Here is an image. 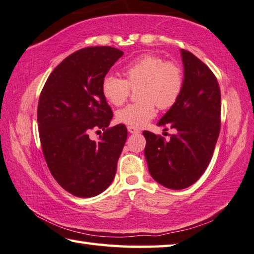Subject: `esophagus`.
<instances>
[{
	"label": "esophagus",
	"instance_id": "34e87169",
	"mask_svg": "<svg viewBox=\"0 0 254 254\" xmlns=\"http://www.w3.org/2000/svg\"><path fill=\"white\" fill-rule=\"evenodd\" d=\"M127 131L130 132V133H132V134L140 133V130H138V128H135V127H127Z\"/></svg>",
	"mask_w": 254,
	"mask_h": 254
}]
</instances>
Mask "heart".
I'll return each mask as SVG.
<instances>
[{
    "label": "heart",
    "mask_w": 254,
    "mask_h": 254,
    "mask_svg": "<svg viewBox=\"0 0 254 254\" xmlns=\"http://www.w3.org/2000/svg\"><path fill=\"white\" fill-rule=\"evenodd\" d=\"M124 79L112 74L103 78L101 91L106 100L119 107L127 101L131 89L136 90V103L117 112V120L127 127L141 128L161 110L172 108L184 89V71L175 62H165L156 55H142L122 69Z\"/></svg>",
    "instance_id": "1"
}]
</instances>
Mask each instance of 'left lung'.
Masks as SVG:
<instances>
[{"instance_id": "obj_1", "label": "left lung", "mask_w": 254, "mask_h": 254, "mask_svg": "<svg viewBox=\"0 0 254 254\" xmlns=\"http://www.w3.org/2000/svg\"><path fill=\"white\" fill-rule=\"evenodd\" d=\"M184 89L180 99L158 121L175 130L166 141L144 131V150L151 176L171 190H184L198 181L212 157L220 132L221 96L217 78L190 52L182 49Z\"/></svg>"}]
</instances>
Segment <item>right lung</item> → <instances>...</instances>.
Returning a JSON list of instances; mask_svg holds the SVG:
<instances>
[{"label":"right lung","mask_w":254,"mask_h":254,"mask_svg":"<svg viewBox=\"0 0 254 254\" xmlns=\"http://www.w3.org/2000/svg\"><path fill=\"white\" fill-rule=\"evenodd\" d=\"M122 55L110 46L74 52L49 74L39 96L37 122L45 161L56 182L73 196H97L116 176L127 130L124 124L108 127L113 113L101 84ZM93 128L105 131L99 141L88 137Z\"/></svg>","instance_id":"add662e5"}]
</instances>
